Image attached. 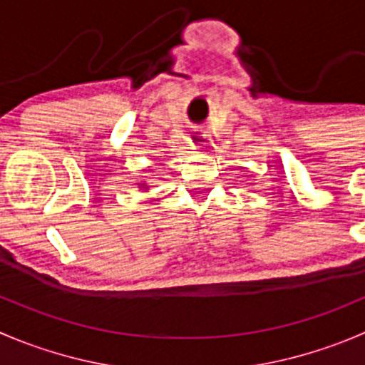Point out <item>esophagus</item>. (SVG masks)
<instances>
[{"label":"esophagus","instance_id":"esophagus-1","mask_svg":"<svg viewBox=\"0 0 365 365\" xmlns=\"http://www.w3.org/2000/svg\"><path fill=\"white\" fill-rule=\"evenodd\" d=\"M205 140H207V139H205V135H197L196 139H194L192 143H190V144H192L194 148H196V146L200 148V146H203V144H205Z\"/></svg>","mask_w":365,"mask_h":365}]
</instances>
